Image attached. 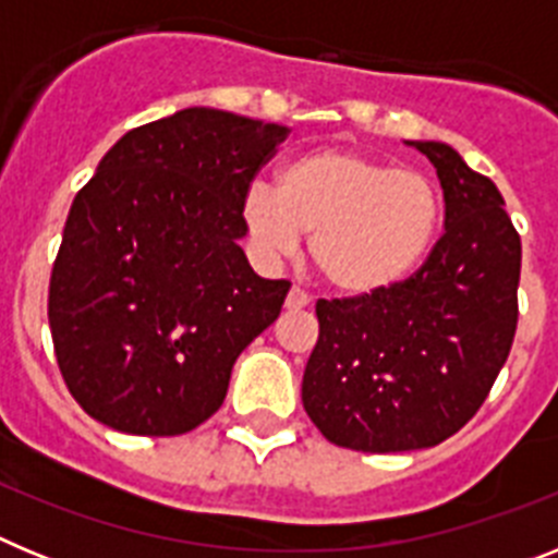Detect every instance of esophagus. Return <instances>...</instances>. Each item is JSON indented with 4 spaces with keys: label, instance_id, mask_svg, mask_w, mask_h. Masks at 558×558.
Wrapping results in <instances>:
<instances>
[{
    "label": "esophagus",
    "instance_id": "34e87169",
    "mask_svg": "<svg viewBox=\"0 0 558 558\" xmlns=\"http://www.w3.org/2000/svg\"><path fill=\"white\" fill-rule=\"evenodd\" d=\"M310 302H313V299H310V295L304 293L302 288H290L288 299H284V307H288V310H304V307H310Z\"/></svg>",
    "mask_w": 558,
    "mask_h": 558
}]
</instances>
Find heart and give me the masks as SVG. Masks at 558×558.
I'll return each instance as SVG.
<instances>
[{
    "instance_id": "b5f03b06",
    "label": "heart",
    "mask_w": 558,
    "mask_h": 558,
    "mask_svg": "<svg viewBox=\"0 0 558 558\" xmlns=\"http://www.w3.org/2000/svg\"><path fill=\"white\" fill-rule=\"evenodd\" d=\"M240 223L256 254L276 263L310 234V259L338 293L377 295L418 270L445 226L441 186L416 167L318 147L251 184Z\"/></svg>"
}]
</instances>
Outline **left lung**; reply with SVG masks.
<instances>
[{
	"instance_id": "8db88e82",
	"label": "left lung",
	"mask_w": 558,
	"mask_h": 558,
	"mask_svg": "<svg viewBox=\"0 0 558 558\" xmlns=\"http://www.w3.org/2000/svg\"><path fill=\"white\" fill-rule=\"evenodd\" d=\"M408 145L436 167L445 234L399 288L315 304L302 379L313 425L360 452L425 450L461 430L517 332L522 245L500 190L445 142Z\"/></svg>"
}]
</instances>
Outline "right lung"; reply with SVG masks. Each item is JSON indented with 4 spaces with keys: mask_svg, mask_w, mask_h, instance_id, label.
<instances>
[{
    "mask_svg": "<svg viewBox=\"0 0 558 558\" xmlns=\"http://www.w3.org/2000/svg\"><path fill=\"white\" fill-rule=\"evenodd\" d=\"M290 128L192 106L133 128L77 192L49 279L69 393L131 436H181L223 405L231 368L290 282L240 248V201Z\"/></svg>",
    "mask_w": 558,
    "mask_h": 558,
    "instance_id": "right-lung-1",
    "label": "right lung"
}]
</instances>
